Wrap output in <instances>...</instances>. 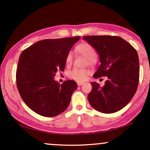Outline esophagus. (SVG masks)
<instances>
[{
	"label": "esophagus",
	"instance_id": "34e87169",
	"mask_svg": "<svg viewBox=\"0 0 150 150\" xmlns=\"http://www.w3.org/2000/svg\"><path fill=\"white\" fill-rule=\"evenodd\" d=\"M77 85H78V86H81V85H83L84 82H77Z\"/></svg>",
	"mask_w": 150,
	"mask_h": 150
}]
</instances>
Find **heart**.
Instances as JSON below:
<instances>
[{"mask_svg":"<svg viewBox=\"0 0 150 150\" xmlns=\"http://www.w3.org/2000/svg\"><path fill=\"white\" fill-rule=\"evenodd\" d=\"M76 51L82 56L87 58L89 64H93L95 63V58H97V53L95 49L90 44L87 42L81 43L76 46ZM73 60V55L71 51L67 54L65 58V63L67 65H71ZM89 71L86 69L82 68H73V70L68 72V77L70 79L77 81H84L87 78Z\"/></svg>","mask_w":150,"mask_h":150,"instance_id":"heart-1","label":"heart"}]
</instances>
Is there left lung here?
<instances>
[{
    "mask_svg": "<svg viewBox=\"0 0 150 150\" xmlns=\"http://www.w3.org/2000/svg\"><path fill=\"white\" fill-rule=\"evenodd\" d=\"M83 39L99 56L101 65L93 77H107L104 87L91 82L89 104L104 113L120 111L130 102L137 91L140 76L137 51L128 42L116 36H85Z\"/></svg>",
    "mask_w": 150,
    "mask_h": 150,
    "instance_id": "obj_1",
    "label": "left lung"
}]
</instances>
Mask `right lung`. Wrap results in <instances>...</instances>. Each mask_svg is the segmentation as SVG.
Here are the masks:
<instances>
[{
  "label": "right lung",
  "instance_id": "right-lung-1",
  "mask_svg": "<svg viewBox=\"0 0 150 150\" xmlns=\"http://www.w3.org/2000/svg\"><path fill=\"white\" fill-rule=\"evenodd\" d=\"M80 38L44 39L22 51L16 72L17 87L22 100L35 113L53 117L69 106L77 83L68 80L60 85L53 77L58 70H64L67 54Z\"/></svg>",
  "mask_w": 150,
  "mask_h": 150
}]
</instances>
